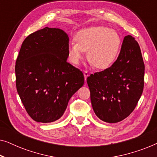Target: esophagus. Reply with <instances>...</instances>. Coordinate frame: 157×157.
<instances>
[{
    "instance_id": "1",
    "label": "esophagus",
    "mask_w": 157,
    "mask_h": 157,
    "mask_svg": "<svg viewBox=\"0 0 157 157\" xmlns=\"http://www.w3.org/2000/svg\"><path fill=\"white\" fill-rule=\"evenodd\" d=\"M83 75H84L85 81H86V78H87V77L89 76V72H88L87 71H83Z\"/></svg>"
}]
</instances>
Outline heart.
Segmentation results:
<instances>
[{
	"label": "heart",
	"mask_w": 157,
	"mask_h": 157,
	"mask_svg": "<svg viewBox=\"0 0 157 157\" xmlns=\"http://www.w3.org/2000/svg\"><path fill=\"white\" fill-rule=\"evenodd\" d=\"M76 44L68 46L70 61L78 65L87 52V59L96 69L105 70L113 64L121 48V37L114 30L92 26L80 30L74 36Z\"/></svg>",
	"instance_id": "heart-1"
}]
</instances>
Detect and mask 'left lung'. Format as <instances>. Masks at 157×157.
<instances>
[{
	"label": "left lung",
	"mask_w": 157,
	"mask_h": 157,
	"mask_svg": "<svg viewBox=\"0 0 157 157\" xmlns=\"http://www.w3.org/2000/svg\"><path fill=\"white\" fill-rule=\"evenodd\" d=\"M144 68L138 42L128 35L113 65L88 77L92 107L101 120L117 123L134 110L143 92Z\"/></svg>",
	"instance_id": "8db88e82"
}]
</instances>
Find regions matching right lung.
Returning <instances> with one entry per match:
<instances>
[{
	"label": "right lung",
	"mask_w": 157,
	"mask_h": 157,
	"mask_svg": "<svg viewBox=\"0 0 157 157\" xmlns=\"http://www.w3.org/2000/svg\"><path fill=\"white\" fill-rule=\"evenodd\" d=\"M68 42L63 31L46 27L30 34L21 45L15 67L16 89L34 121L60 119L84 83L83 73L66 61Z\"/></svg>",
	"instance_id": "1"
}]
</instances>
